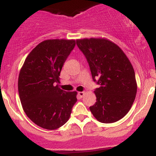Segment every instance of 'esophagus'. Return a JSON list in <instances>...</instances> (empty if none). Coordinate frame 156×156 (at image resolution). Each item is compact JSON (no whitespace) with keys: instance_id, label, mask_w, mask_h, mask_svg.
Here are the masks:
<instances>
[{"instance_id":"34e87169","label":"esophagus","mask_w":156,"mask_h":156,"mask_svg":"<svg viewBox=\"0 0 156 156\" xmlns=\"http://www.w3.org/2000/svg\"><path fill=\"white\" fill-rule=\"evenodd\" d=\"M78 94V95L80 97V98H83V97L84 96V94H85V92H79Z\"/></svg>"}]
</instances>
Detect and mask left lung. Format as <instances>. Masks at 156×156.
<instances>
[{
	"label": "left lung",
	"mask_w": 156,
	"mask_h": 156,
	"mask_svg": "<svg viewBox=\"0 0 156 156\" xmlns=\"http://www.w3.org/2000/svg\"><path fill=\"white\" fill-rule=\"evenodd\" d=\"M90 67L97 101L89 107L98 121L115 122L129 112L137 91L135 72L121 48L106 39L76 40Z\"/></svg>",
	"instance_id": "left-lung-1"
}]
</instances>
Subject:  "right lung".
Listing matches in <instances>:
<instances>
[{
	"label": "right lung",
	"mask_w": 156,
	"mask_h": 156,
	"mask_svg": "<svg viewBox=\"0 0 156 156\" xmlns=\"http://www.w3.org/2000/svg\"><path fill=\"white\" fill-rule=\"evenodd\" d=\"M76 46L73 39H48L25 60L18 78V92L27 117L41 128L55 130L65 124L77 101V92H65L59 83L62 68Z\"/></svg>",
	"instance_id": "1"
}]
</instances>
